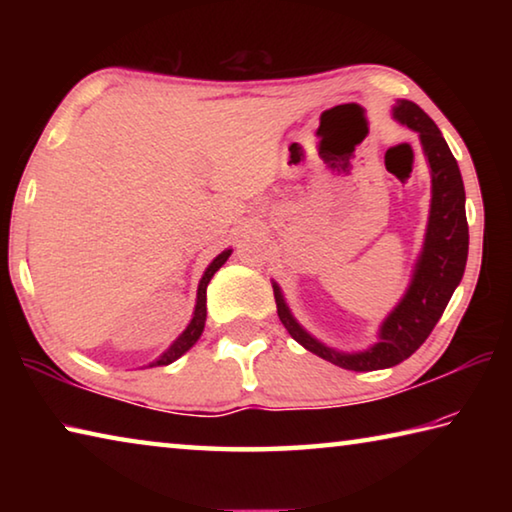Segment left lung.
<instances>
[{"mask_svg":"<svg viewBox=\"0 0 512 512\" xmlns=\"http://www.w3.org/2000/svg\"><path fill=\"white\" fill-rule=\"evenodd\" d=\"M393 119L420 135L422 151L427 155L431 169V210L427 235H424L422 253L415 262L411 284L400 305L381 323L379 341L368 350L352 354L327 348L325 343H320L307 329L300 327L284 302L280 287L273 282L277 316L293 339L305 350L318 354L320 359L354 372L397 366L427 341L431 329L443 316L454 289L461 284L467 246H470L461 169H458L443 133L438 131L427 112L415 106L413 101H397L393 106Z\"/></svg>","mask_w":512,"mask_h":512,"instance_id":"1","label":"left lung"}]
</instances>
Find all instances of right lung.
<instances>
[{
    "label": "right lung",
    "instance_id": "obj_1",
    "mask_svg": "<svg viewBox=\"0 0 512 512\" xmlns=\"http://www.w3.org/2000/svg\"><path fill=\"white\" fill-rule=\"evenodd\" d=\"M232 250H223L219 257L212 259V264L205 268V273L201 277V284H198V293H196V307H194V316L189 320V325L183 334L178 336L176 341L169 345L167 352H162L160 359H155L151 366H169V363L176 361L178 357H183V354L192 348V345L201 339L203 334V327H205V318H207V284H210L212 275L219 271V268L228 262Z\"/></svg>",
    "mask_w": 512,
    "mask_h": 512
}]
</instances>
